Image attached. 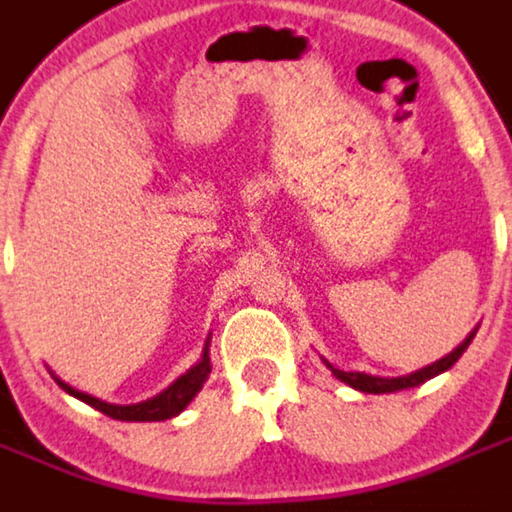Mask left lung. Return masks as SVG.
I'll list each match as a JSON object with an SVG mask.
<instances>
[{"label": "left lung", "instance_id": "1", "mask_svg": "<svg viewBox=\"0 0 512 512\" xmlns=\"http://www.w3.org/2000/svg\"><path fill=\"white\" fill-rule=\"evenodd\" d=\"M474 336H476V330H474V333H471V336L466 338V341L461 343V346H458V349L450 351V354L445 356V359H440V362L429 364V367L419 369V372H414V375L393 377V380H390V377L364 375V372H343V369H336V367H333V364H328V362H325V364H328L330 372H333V375H336L338 380L346 382V385H351V388L362 390V393H395V390L416 388V385H422V382H427L429 377L440 375V372H445V369L453 367V364L458 362V359H461V356H463V351L468 349V343L474 341Z\"/></svg>", "mask_w": 512, "mask_h": 512}]
</instances>
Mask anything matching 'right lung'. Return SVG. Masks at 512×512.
Segmentation results:
<instances>
[{"instance_id":"obj_1","label":"right lung","mask_w":512,"mask_h":512,"mask_svg":"<svg viewBox=\"0 0 512 512\" xmlns=\"http://www.w3.org/2000/svg\"><path fill=\"white\" fill-rule=\"evenodd\" d=\"M208 375L210 359L208 349H205L203 359H200L187 375L179 377L169 390H163V393L156 395L153 401L135 403V406H114V403L98 401L93 395H85L80 393V390L70 388L67 382L57 380V377H54V380L59 382V388L67 390V393L75 395V398H80V401L88 403V406H93V409H98L101 414L111 416V419H119V422H163V419H171V416H176L179 411H184V406L195 398L197 390L203 388V382L208 380Z\"/></svg>"}]
</instances>
